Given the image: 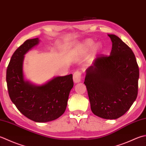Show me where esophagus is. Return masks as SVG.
Here are the masks:
<instances>
[{
    "label": "esophagus",
    "mask_w": 146,
    "mask_h": 146,
    "mask_svg": "<svg viewBox=\"0 0 146 146\" xmlns=\"http://www.w3.org/2000/svg\"><path fill=\"white\" fill-rule=\"evenodd\" d=\"M82 80V75L80 71H76L73 74V81L75 83H78Z\"/></svg>",
    "instance_id": "esophagus-1"
}]
</instances>
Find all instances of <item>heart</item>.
<instances>
[{"label":"heart","mask_w":146,"mask_h":146,"mask_svg":"<svg viewBox=\"0 0 146 146\" xmlns=\"http://www.w3.org/2000/svg\"><path fill=\"white\" fill-rule=\"evenodd\" d=\"M94 44V42L92 40H87L85 41L82 45V48L84 50H87ZM102 48V44L101 43H97L94 45L92 47V52L94 54L98 53L99 51L101 50Z\"/></svg>","instance_id":"obj_1"}]
</instances>
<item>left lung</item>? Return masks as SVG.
Returning a JSON list of instances; mask_svg holds the SVG:
<instances>
[{
	"label": "left lung",
	"instance_id": "left-lung-1",
	"mask_svg": "<svg viewBox=\"0 0 146 146\" xmlns=\"http://www.w3.org/2000/svg\"><path fill=\"white\" fill-rule=\"evenodd\" d=\"M109 56L98 57L86 70L90 108L100 118L115 119L130 109L137 97L139 69L132 49L115 35Z\"/></svg>",
	"mask_w": 146,
	"mask_h": 146
}]
</instances>
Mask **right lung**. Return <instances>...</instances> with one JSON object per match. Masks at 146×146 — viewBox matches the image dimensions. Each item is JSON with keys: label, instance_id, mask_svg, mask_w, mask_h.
I'll return each instance as SVG.
<instances>
[{"label": "right lung", "instance_id": "1", "mask_svg": "<svg viewBox=\"0 0 146 146\" xmlns=\"http://www.w3.org/2000/svg\"><path fill=\"white\" fill-rule=\"evenodd\" d=\"M38 42V38L28 39L17 48L7 66L6 82L10 99L17 109L31 120L43 123L54 120L64 113L73 81L72 74L54 77L41 85L25 80L24 55Z\"/></svg>", "mask_w": 146, "mask_h": 146}]
</instances>
